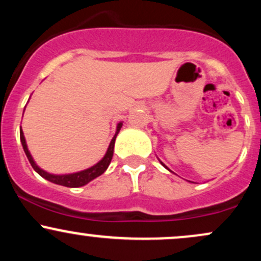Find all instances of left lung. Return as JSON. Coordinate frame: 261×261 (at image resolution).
<instances>
[{
  "label": "left lung",
  "instance_id": "8db88e82",
  "mask_svg": "<svg viewBox=\"0 0 261 261\" xmlns=\"http://www.w3.org/2000/svg\"><path fill=\"white\" fill-rule=\"evenodd\" d=\"M162 164H163V163H162ZM163 166H164V164H163ZM164 167H166V166H164Z\"/></svg>",
  "mask_w": 261,
  "mask_h": 261
}]
</instances>
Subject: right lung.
I'll return each mask as SVG.
<instances>
[{
    "instance_id": "add662e5",
    "label": "right lung",
    "mask_w": 261,
    "mask_h": 261,
    "mask_svg": "<svg viewBox=\"0 0 261 261\" xmlns=\"http://www.w3.org/2000/svg\"><path fill=\"white\" fill-rule=\"evenodd\" d=\"M121 126H122V122H119L118 127H116L115 136L113 137L112 142H110V145H109V148H108L107 153L103 157V160H101L100 162H98V163L95 164V166L91 167V168H88V169H86V170H82V172H79V173H73V174L54 175V174H49V173H46V172H45V170L39 168L37 164H35V162L33 161L32 155H31V153H29V151H28V147H27L25 139H24V135H23L22 127H20V142H22L23 149H24L27 157H28V161L31 162L32 167H33V168H34V170L38 173V174H40L41 176H43V178L46 179V180H49V181H51V182H55V184L62 185V187L79 188V187H83V185H86L87 182H89L91 180H93V179H94V178H97V176L101 175L104 172H106L108 167H109L110 162H112L113 153H114V145H115L116 135L119 134V131H120Z\"/></svg>"
}]
</instances>
